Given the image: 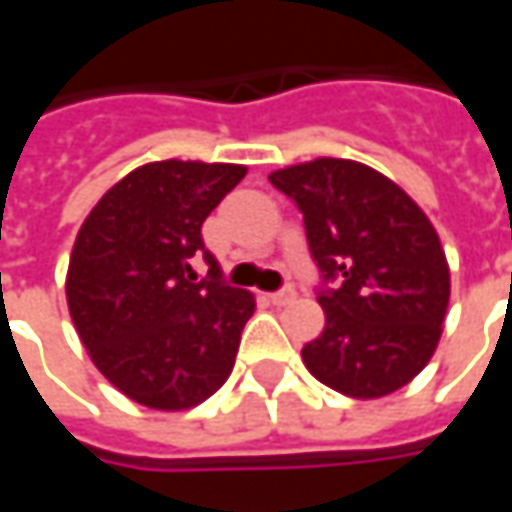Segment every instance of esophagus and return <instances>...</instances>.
I'll return each instance as SVG.
<instances>
[{
    "label": "esophagus",
    "mask_w": 512,
    "mask_h": 512,
    "mask_svg": "<svg viewBox=\"0 0 512 512\" xmlns=\"http://www.w3.org/2000/svg\"><path fill=\"white\" fill-rule=\"evenodd\" d=\"M267 302H270V305H290V302H296V287H282V290H276V293H270V296H267Z\"/></svg>",
    "instance_id": "34e87169"
}]
</instances>
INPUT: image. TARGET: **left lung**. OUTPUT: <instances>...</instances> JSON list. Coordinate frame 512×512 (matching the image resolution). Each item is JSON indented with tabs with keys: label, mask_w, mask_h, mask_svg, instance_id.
<instances>
[{
	"label": "left lung",
	"mask_w": 512,
	"mask_h": 512,
	"mask_svg": "<svg viewBox=\"0 0 512 512\" xmlns=\"http://www.w3.org/2000/svg\"><path fill=\"white\" fill-rule=\"evenodd\" d=\"M305 219L325 330L302 347L307 370L353 399H379L430 362L450 270L430 219L402 187L350 159L270 173Z\"/></svg>",
	"instance_id": "8db88e82"
}]
</instances>
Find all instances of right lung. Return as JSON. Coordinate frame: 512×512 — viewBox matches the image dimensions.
<instances>
[{
  "label": "right lung",
  "instance_id": "1",
  "mask_svg": "<svg viewBox=\"0 0 512 512\" xmlns=\"http://www.w3.org/2000/svg\"><path fill=\"white\" fill-rule=\"evenodd\" d=\"M242 165L153 162L90 210L68 267L70 319L93 364L128 399L185 410L227 382L253 296L230 287L205 247L210 210ZM208 276L195 282L192 262Z\"/></svg>",
  "mask_w": 512,
  "mask_h": 512
}]
</instances>
